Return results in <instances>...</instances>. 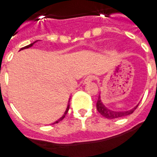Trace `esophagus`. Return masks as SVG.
<instances>
[{"mask_svg": "<svg viewBox=\"0 0 157 157\" xmlns=\"http://www.w3.org/2000/svg\"><path fill=\"white\" fill-rule=\"evenodd\" d=\"M94 80V75H88V76H86V78L83 80V83H84V84H87V83H89V82H93Z\"/></svg>", "mask_w": 157, "mask_h": 157, "instance_id": "obj_1", "label": "esophagus"}]
</instances>
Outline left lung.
Returning <instances> with one entry per match:
<instances>
[{
    "instance_id": "obj_1",
    "label": "left lung",
    "mask_w": 157,
    "mask_h": 157,
    "mask_svg": "<svg viewBox=\"0 0 157 157\" xmlns=\"http://www.w3.org/2000/svg\"><path fill=\"white\" fill-rule=\"evenodd\" d=\"M138 105L134 107L133 109L128 110V111H112L110 109H107L105 105L102 104L101 99H100V96L98 97L97 101V109L98 112L101 114L102 116L107 119H115V118H119V117H126L130 114H132L136 109H137Z\"/></svg>"
}]
</instances>
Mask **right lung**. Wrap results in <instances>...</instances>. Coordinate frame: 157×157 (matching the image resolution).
<instances>
[{
	"mask_svg": "<svg viewBox=\"0 0 157 157\" xmlns=\"http://www.w3.org/2000/svg\"><path fill=\"white\" fill-rule=\"evenodd\" d=\"M36 41H38V40H36ZM36 41H35V42H33V43H31V44L28 45V46H26V47H24V48H21V49H20V50H22V49H25V48H30V47H32L33 45L35 44V43H36ZM69 108H70V105H68V106H67V109H66V110H65V112H64V114H63V117H61V118H59V120H58V121H55V122H54V123H58V122H59L60 121H62V120H63V118H64V117H65V115H66V114H67L68 110H69ZM54 123H53V124H54Z\"/></svg>",
	"mask_w": 157,
	"mask_h": 157,
	"instance_id": "obj_1",
	"label": "right lung"
}]
</instances>
